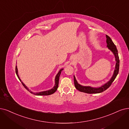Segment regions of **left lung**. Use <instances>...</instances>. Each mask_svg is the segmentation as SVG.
Instances as JSON below:
<instances>
[{"instance_id":"1","label":"left lung","mask_w":129,"mask_h":129,"mask_svg":"<svg viewBox=\"0 0 129 129\" xmlns=\"http://www.w3.org/2000/svg\"><path fill=\"white\" fill-rule=\"evenodd\" d=\"M106 43H107V47L109 48L110 50H111L112 52L114 53L115 56V59H116V66H115V69L114 72V74H113L112 77L111 78V80L104 84L103 86L100 87V88H92V87H89V86H82L79 84H78L77 80H76L75 77L74 76V84L76 88L79 90L80 91L86 92V93L88 94H96V93H100L103 91H105L107 88H109L110 87V86L112 85V82H113L116 77L118 71H119V66H120V60L119 57H118V52H117V50L116 49V47L114 43L113 42L112 40L110 38V37L106 35Z\"/></svg>"}]
</instances>
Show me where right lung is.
Here are the masks:
<instances>
[{
	"instance_id": "1",
	"label": "right lung",
	"mask_w": 129,
	"mask_h": 129,
	"mask_svg": "<svg viewBox=\"0 0 129 129\" xmlns=\"http://www.w3.org/2000/svg\"><path fill=\"white\" fill-rule=\"evenodd\" d=\"M63 70V69H61L59 71V73H58V74L56 75V77H55V86L54 87H53V88L52 89H51L49 90H47V91H42V92H37V93H33V92L32 91H30L29 90V89L27 88V87L23 83V82L21 81V80H20L19 79V77L18 76V70H17V66H16V68H15V71H16V74L18 77V79H19V80L20 81V82H22V84L23 85V86L25 87V88L27 90H28L29 91H30L31 93H33V94H35V95H51L53 94L54 92H55L56 90H57L58 89V85H59V77H60V75L61 74V71Z\"/></svg>"
}]
</instances>
